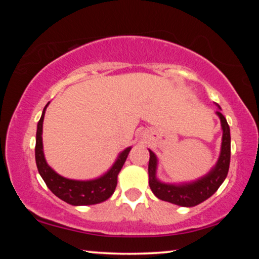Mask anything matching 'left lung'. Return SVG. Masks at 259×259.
I'll list each match as a JSON object with an SVG mask.
<instances>
[{
	"label": "left lung",
	"instance_id": "left-lung-1",
	"mask_svg": "<svg viewBox=\"0 0 259 259\" xmlns=\"http://www.w3.org/2000/svg\"><path fill=\"white\" fill-rule=\"evenodd\" d=\"M217 114L221 119L223 128L221 155H219L218 162L211 169V172L201 179H198L197 182L184 184V185H169V184L159 182L155 178L157 157L150 150V161H148V178L150 180H148V184H150L152 192L155 194V197L164 201H168V203L180 205V206L191 207L203 203L219 189L229 172L230 157H231V137H230V127L225 116L222 114L221 111H217Z\"/></svg>",
	"mask_w": 259,
	"mask_h": 259
}]
</instances>
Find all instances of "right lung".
<instances>
[{"label": "right lung", "mask_w": 259, "mask_h": 259, "mask_svg": "<svg viewBox=\"0 0 259 259\" xmlns=\"http://www.w3.org/2000/svg\"><path fill=\"white\" fill-rule=\"evenodd\" d=\"M48 104L46 105L41 119L38 120L36 145H35V160H36L38 173L45 180L46 185L60 199L70 205H75V206L77 205H93L108 199L114 192L116 184H118V175L125 164L131 147L126 148L122 153H120L118 160L114 162L112 168L100 178L87 180V182L63 178L49 167L46 162L44 148H42V123H44L45 112Z\"/></svg>", "instance_id": "1"}]
</instances>
